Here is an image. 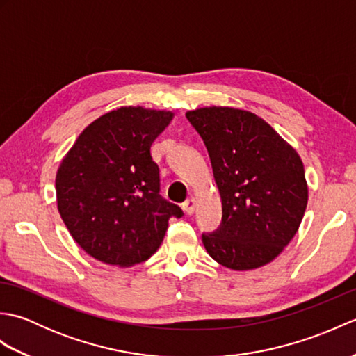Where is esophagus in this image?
<instances>
[{"mask_svg": "<svg viewBox=\"0 0 356 356\" xmlns=\"http://www.w3.org/2000/svg\"><path fill=\"white\" fill-rule=\"evenodd\" d=\"M182 208H184V211L186 214H194V211H195V199L194 197H190V199H186L185 202H184V205H182Z\"/></svg>", "mask_w": 356, "mask_h": 356, "instance_id": "34e87169", "label": "esophagus"}]
</instances>
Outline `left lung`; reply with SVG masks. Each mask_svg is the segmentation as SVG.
<instances>
[{
    "instance_id": "obj_1",
    "label": "left lung",
    "mask_w": 356,
    "mask_h": 356,
    "mask_svg": "<svg viewBox=\"0 0 356 356\" xmlns=\"http://www.w3.org/2000/svg\"><path fill=\"white\" fill-rule=\"evenodd\" d=\"M208 149L222 223L203 234L207 252L234 270L257 269L283 252L307 207L305 166L266 120L232 107L186 111Z\"/></svg>"
}]
</instances>
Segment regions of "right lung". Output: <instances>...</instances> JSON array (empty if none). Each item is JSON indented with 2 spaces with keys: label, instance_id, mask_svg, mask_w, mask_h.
<instances>
[{
  "label": "right lung",
  "instance_id": "add662e5",
  "mask_svg": "<svg viewBox=\"0 0 356 356\" xmlns=\"http://www.w3.org/2000/svg\"><path fill=\"white\" fill-rule=\"evenodd\" d=\"M172 111L120 107L84 128L56 172V202L73 240L102 263L130 268L148 260L177 205L159 190L149 148Z\"/></svg>",
  "mask_w": 356,
  "mask_h": 356
}]
</instances>
